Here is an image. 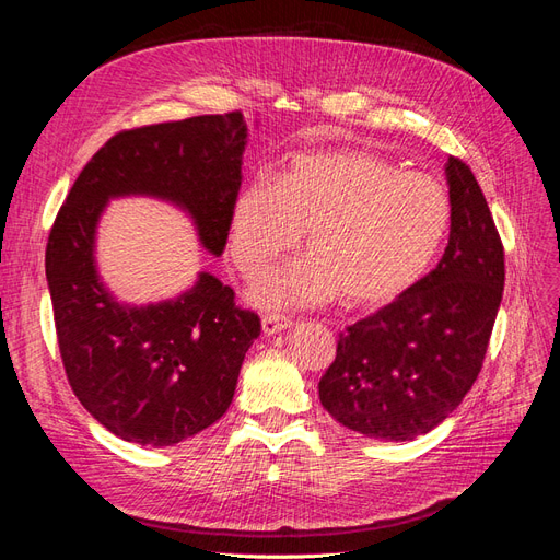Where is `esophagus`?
Here are the masks:
<instances>
[{
    "label": "esophagus",
    "instance_id": "esophagus-1",
    "mask_svg": "<svg viewBox=\"0 0 560 560\" xmlns=\"http://www.w3.org/2000/svg\"><path fill=\"white\" fill-rule=\"evenodd\" d=\"M292 325V319L287 317V315H282V313H266L264 317H261V329H264V334H280V331H284L287 327Z\"/></svg>",
    "mask_w": 560,
    "mask_h": 560
}]
</instances>
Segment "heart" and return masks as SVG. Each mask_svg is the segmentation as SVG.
I'll return each instance as SVG.
<instances>
[{"label":"heart","instance_id":"1","mask_svg":"<svg viewBox=\"0 0 560 560\" xmlns=\"http://www.w3.org/2000/svg\"><path fill=\"white\" fill-rule=\"evenodd\" d=\"M453 222L446 186L401 173L369 151H308L276 184L247 182L231 212L229 249L247 280L266 276L306 231L311 257L257 287L264 306H378L409 290L442 252Z\"/></svg>","mask_w":560,"mask_h":560}]
</instances>
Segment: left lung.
<instances>
[{
  "mask_svg": "<svg viewBox=\"0 0 560 560\" xmlns=\"http://www.w3.org/2000/svg\"><path fill=\"white\" fill-rule=\"evenodd\" d=\"M453 222L442 261L393 303L354 322L319 378V401L385 442L434 430L483 366L504 290V247L469 165L448 156Z\"/></svg>",
  "mask_w": 560,
  "mask_h": 560,
  "instance_id": "1",
  "label": "left lung"
}]
</instances>
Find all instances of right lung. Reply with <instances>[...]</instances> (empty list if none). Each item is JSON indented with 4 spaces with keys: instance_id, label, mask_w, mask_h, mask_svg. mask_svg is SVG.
<instances>
[{
    "instance_id": "right-lung-1",
    "label": "right lung",
    "mask_w": 560,
    "mask_h": 560,
    "mask_svg": "<svg viewBox=\"0 0 560 560\" xmlns=\"http://www.w3.org/2000/svg\"><path fill=\"white\" fill-rule=\"evenodd\" d=\"M245 142L241 112L116 132L83 165L50 226L46 280L67 381L126 442L171 446L222 418L261 322L210 273L159 306L116 303L95 273L100 212L126 194L173 200L194 217L200 243L222 254Z\"/></svg>"
}]
</instances>
